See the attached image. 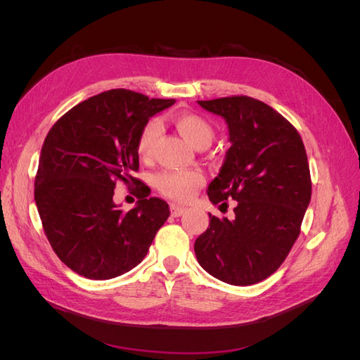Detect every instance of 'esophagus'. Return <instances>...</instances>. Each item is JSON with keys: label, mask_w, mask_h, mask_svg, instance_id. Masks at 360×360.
<instances>
[{"label": "esophagus", "mask_w": 360, "mask_h": 360, "mask_svg": "<svg viewBox=\"0 0 360 360\" xmlns=\"http://www.w3.org/2000/svg\"><path fill=\"white\" fill-rule=\"evenodd\" d=\"M184 207H180V205H176V204H171L169 205V212H171V216H174V217H179V216H181L183 213H184Z\"/></svg>", "instance_id": "1"}]
</instances>
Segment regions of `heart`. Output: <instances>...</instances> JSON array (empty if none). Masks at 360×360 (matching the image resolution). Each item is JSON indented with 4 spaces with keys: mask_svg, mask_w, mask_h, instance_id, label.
Segmentation results:
<instances>
[{
    "mask_svg": "<svg viewBox=\"0 0 360 360\" xmlns=\"http://www.w3.org/2000/svg\"><path fill=\"white\" fill-rule=\"evenodd\" d=\"M174 124L189 143L198 148L210 146L214 138V129L209 120L200 114L179 112L174 115ZM160 123L151 118L139 130L136 138V153L143 160L155 156L158 139L160 136ZM204 184V176L198 169H165L155 177V186L169 200L188 201Z\"/></svg>",
    "mask_w": 360,
    "mask_h": 360,
    "instance_id": "obj_1",
    "label": "heart"
}]
</instances>
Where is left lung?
Wrapping results in <instances>:
<instances>
[{"label": "left lung", "mask_w": 360, "mask_h": 360, "mask_svg": "<svg viewBox=\"0 0 360 360\" xmlns=\"http://www.w3.org/2000/svg\"><path fill=\"white\" fill-rule=\"evenodd\" d=\"M226 120L231 147L209 186L213 204L236 200V219L209 213L195 240L201 267L231 285H252L284 263L311 201V172L302 136L285 117L254 97L198 101Z\"/></svg>", "instance_id": "left-lung-1"}]
</instances>
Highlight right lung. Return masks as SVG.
<instances>
[{
  "label": "right lung",
  "instance_id": "right-lung-1",
  "mask_svg": "<svg viewBox=\"0 0 360 360\" xmlns=\"http://www.w3.org/2000/svg\"><path fill=\"white\" fill-rule=\"evenodd\" d=\"M174 102L124 89L103 91L73 106L48 132L34 200L53 252L78 275L103 281L126 274L168 219V204L150 198V188L132 172L139 169V130ZM117 181L137 186L135 210L113 204Z\"/></svg>",
  "mask_w": 360,
  "mask_h": 360
}]
</instances>
